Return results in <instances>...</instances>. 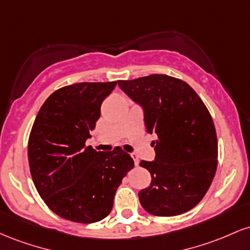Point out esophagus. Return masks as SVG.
<instances>
[{"label": "esophagus", "mask_w": 250, "mask_h": 250, "mask_svg": "<svg viewBox=\"0 0 250 250\" xmlns=\"http://www.w3.org/2000/svg\"><path fill=\"white\" fill-rule=\"evenodd\" d=\"M130 155H131V157H133L135 166H139V157H137V155L136 154H130Z\"/></svg>", "instance_id": "esophagus-1"}]
</instances>
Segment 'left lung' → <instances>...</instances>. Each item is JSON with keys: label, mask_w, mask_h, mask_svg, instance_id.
Here are the masks:
<instances>
[{"label": "left lung", "mask_w": 250, "mask_h": 250, "mask_svg": "<svg viewBox=\"0 0 250 250\" xmlns=\"http://www.w3.org/2000/svg\"><path fill=\"white\" fill-rule=\"evenodd\" d=\"M119 87L145 113L153 141L154 161H141L151 183L139 193L145 210L155 216H175L203 199L216 173L217 137L207 107L188 83L153 74Z\"/></svg>", "instance_id": "8db88e82"}]
</instances>
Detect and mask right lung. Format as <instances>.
I'll return each mask as SVG.
<instances>
[{
	"mask_svg": "<svg viewBox=\"0 0 250 250\" xmlns=\"http://www.w3.org/2000/svg\"><path fill=\"white\" fill-rule=\"evenodd\" d=\"M116 82H81L57 89L37 114L28 160L40 196L56 215L94 223L113 209L116 189L134 161L120 147L96 151L85 141Z\"/></svg>",
	"mask_w": 250,
	"mask_h": 250,
	"instance_id": "obj_1",
	"label": "right lung"
}]
</instances>
